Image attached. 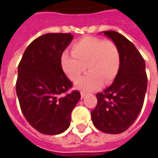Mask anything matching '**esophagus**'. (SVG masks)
Wrapping results in <instances>:
<instances>
[{"label": "esophagus", "instance_id": "obj_1", "mask_svg": "<svg viewBox=\"0 0 158 158\" xmlns=\"http://www.w3.org/2000/svg\"><path fill=\"white\" fill-rule=\"evenodd\" d=\"M80 95H81V97H82V98H84V97H85V96H86V93L85 92H81L80 93Z\"/></svg>", "mask_w": 158, "mask_h": 158}]
</instances>
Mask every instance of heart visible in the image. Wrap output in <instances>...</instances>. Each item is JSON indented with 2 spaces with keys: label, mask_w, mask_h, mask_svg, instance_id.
Segmentation results:
<instances>
[{
  "label": "heart",
  "mask_w": 158,
  "mask_h": 158,
  "mask_svg": "<svg viewBox=\"0 0 158 158\" xmlns=\"http://www.w3.org/2000/svg\"><path fill=\"white\" fill-rule=\"evenodd\" d=\"M71 53H62V70L72 81H77L86 70L89 72L76 83L78 89L92 91L108 85L118 75L121 65V55L116 43L111 40L89 36L74 42Z\"/></svg>",
  "instance_id": "b5f03b06"
}]
</instances>
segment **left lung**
I'll use <instances>...</instances> for the list:
<instances>
[{
    "instance_id": "obj_1",
    "label": "left lung",
    "mask_w": 158,
    "mask_h": 158,
    "mask_svg": "<svg viewBox=\"0 0 158 158\" xmlns=\"http://www.w3.org/2000/svg\"><path fill=\"white\" fill-rule=\"evenodd\" d=\"M116 43L121 55L118 75L103 92L97 93V104L91 112L96 128L106 134H120L135 121L144 103L147 88L145 60L132 42L116 31H104Z\"/></svg>"
}]
</instances>
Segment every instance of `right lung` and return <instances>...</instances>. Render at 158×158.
I'll return each instance as SVG.
<instances>
[{"instance_id": "add662e5", "label": "right lung", "mask_w": 158, "mask_h": 158, "mask_svg": "<svg viewBox=\"0 0 158 158\" xmlns=\"http://www.w3.org/2000/svg\"><path fill=\"white\" fill-rule=\"evenodd\" d=\"M71 34H45L33 40L19 64L16 91L23 116L44 135H58L70 125L71 113L80 99L63 72L62 52Z\"/></svg>"}]
</instances>
